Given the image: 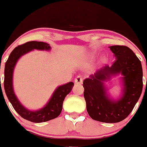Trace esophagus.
Wrapping results in <instances>:
<instances>
[{
	"label": "esophagus",
	"instance_id": "obj_1",
	"mask_svg": "<svg viewBox=\"0 0 147 147\" xmlns=\"http://www.w3.org/2000/svg\"><path fill=\"white\" fill-rule=\"evenodd\" d=\"M75 82H76V84H79V85H80V84H82L83 78L82 76H78L76 78V79H75Z\"/></svg>",
	"mask_w": 147,
	"mask_h": 147
}]
</instances>
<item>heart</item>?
Listing matches in <instances>:
<instances>
[{"label": "heart", "mask_w": 147, "mask_h": 147, "mask_svg": "<svg viewBox=\"0 0 147 147\" xmlns=\"http://www.w3.org/2000/svg\"><path fill=\"white\" fill-rule=\"evenodd\" d=\"M103 60H105V59H103Z\"/></svg>", "instance_id": "b5f03b06"}]
</instances>
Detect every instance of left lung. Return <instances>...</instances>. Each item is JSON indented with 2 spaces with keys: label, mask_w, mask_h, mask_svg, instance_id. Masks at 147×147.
Masks as SVG:
<instances>
[{
  "label": "left lung",
  "mask_w": 147,
  "mask_h": 147,
  "mask_svg": "<svg viewBox=\"0 0 147 147\" xmlns=\"http://www.w3.org/2000/svg\"><path fill=\"white\" fill-rule=\"evenodd\" d=\"M116 60L105 65L83 82L84 98L89 116L104 123H117L130 114L143 90V69L135 53L125 46H111ZM119 74L123 76V93L114 100L107 94L104 82Z\"/></svg>",
  "instance_id": "obj_1"
}]
</instances>
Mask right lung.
<instances>
[{
	"mask_svg": "<svg viewBox=\"0 0 147 147\" xmlns=\"http://www.w3.org/2000/svg\"><path fill=\"white\" fill-rule=\"evenodd\" d=\"M51 47L47 42L30 41L16 47L8 57L4 68V81L3 87L6 95L11 103L13 107L23 118L33 123H41L50 121L57 117L62 110L63 101L67 94L71 92L74 86L73 82H69L65 85H60L53 92V95L45 107L37 111H30L24 107L17 99L13 88V72L15 65L20 58L24 54L33 49L49 50ZM1 83V82H0ZM1 91L2 88L1 86ZM3 94V92H2Z\"/></svg>",
	"mask_w": 147,
	"mask_h": 147,
	"instance_id": "add662e5",
	"label": "right lung"
}]
</instances>
